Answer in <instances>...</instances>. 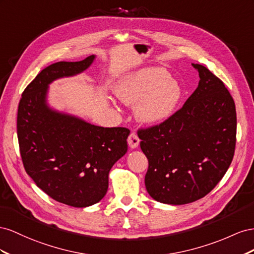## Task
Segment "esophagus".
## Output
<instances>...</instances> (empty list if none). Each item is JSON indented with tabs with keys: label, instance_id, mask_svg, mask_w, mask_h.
Here are the masks:
<instances>
[{
	"label": "esophagus",
	"instance_id": "1",
	"mask_svg": "<svg viewBox=\"0 0 254 254\" xmlns=\"http://www.w3.org/2000/svg\"><path fill=\"white\" fill-rule=\"evenodd\" d=\"M139 141H140V140H139V138H138V136H137L135 133H131V134H129L128 138H127V143H128L129 148H131V149H136L137 147H138Z\"/></svg>",
	"mask_w": 254,
	"mask_h": 254
}]
</instances>
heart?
<instances>
[{"label": "heart", "mask_w": 254, "mask_h": 254, "mask_svg": "<svg viewBox=\"0 0 254 254\" xmlns=\"http://www.w3.org/2000/svg\"><path fill=\"white\" fill-rule=\"evenodd\" d=\"M123 103L135 106V117L142 125L159 126L171 118L182 98V88L162 68H141L123 75L115 86Z\"/></svg>", "instance_id": "b5f03b06"}]
</instances>
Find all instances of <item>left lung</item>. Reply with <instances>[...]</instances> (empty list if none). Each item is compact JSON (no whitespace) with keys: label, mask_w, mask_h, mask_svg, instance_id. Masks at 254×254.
<instances>
[{"label":"left lung","mask_w":254,"mask_h":254,"mask_svg":"<svg viewBox=\"0 0 254 254\" xmlns=\"http://www.w3.org/2000/svg\"><path fill=\"white\" fill-rule=\"evenodd\" d=\"M197 89L167 121L141 129L140 148L149 161L148 193L165 204L183 205L203 198L230 167L236 142L233 98L206 67Z\"/></svg>","instance_id":"8db88e82"}]
</instances>
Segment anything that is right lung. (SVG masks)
<instances>
[{
    "instance_id": "right-lung-1",
    "label": "right lung",
    "mask_w": 254,
    "mask_h": 254,
    "mask_svg": "<svg viewBox=\"0 0 254 254\" xmlns=\"http://www.w3.org/2000/svg\"><path fill=\"white\" fill-rule=\"evenodd\" d=\"M96 60L59 62L43 69L22 93L17 133L25 171L51 198L74 207L103 199L108 173L127 153L129 131L98 127L49 103L56 79L83 73Z\"/></svg>"
}]
</instances>
